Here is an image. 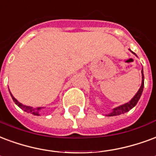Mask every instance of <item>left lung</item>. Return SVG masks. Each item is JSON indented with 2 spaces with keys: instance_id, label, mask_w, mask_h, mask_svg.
Segmentation results:
<instances>
[{
  "instance_id": "1",
  "label": "left lung",
  "mask_w": 156,
  "mask_h": 156,
  "mask_svg": "<svg viewBox=\"0 0 156 156\" xmlns=\"http://www.w3.org/2000/svg\"><path fill=\"white\" fill-rule=\"evenodd\" d=\"M129 50L135 55L136 56H137L134 52H132L131 49H129ZM141 77H142V80H141V85H140V87L139 90L137 91V93H136V95L134 96L133 98L130 100V101L126 102V103H124V104L121 105L119 107H116L115 108L112 109V111L110 113L107 114L106 116H119L121 114H124L126 112H127L129 111L132 109L136 103L138 102L139 101L140 98V96L142 94V92H143V88H144V74H143V69H141Z\"/></svg>"
}]
</instances>
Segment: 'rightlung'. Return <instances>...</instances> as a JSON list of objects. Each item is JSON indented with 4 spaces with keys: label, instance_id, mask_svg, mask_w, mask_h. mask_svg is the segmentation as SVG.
<instances>
[{
    "label": "right lung",
    "instance_id": "add662e5",
    "mask_svg": "<svg viewBox=\"0 0 156 156\" xmlns=\"http://www.w3.org/2000/svg\"><path fill=\"white\" fill-rule=\"evenodd\" d=\"M10 94L11 96V98L13 99L14 102L16 103V104L20 107V108H21L23 111H25L27 113H30L32 115H34V116H40V112H41V111L42 109H44V107H30V106H26V105H24L22 103H20V101H18L15 98L13 97V95L11 94V93L10 92Z\"/></svg>",
    "mask_w": 156,
    "mask_h": 156
}]
</instances>
